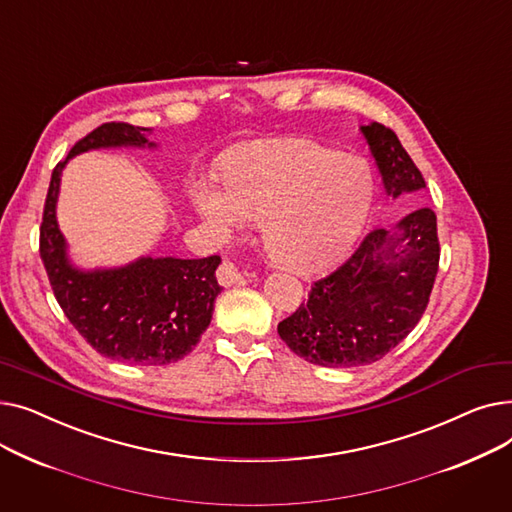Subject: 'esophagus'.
<instances>
[{"label": "esophagus", "mask_w": 512, "mask_h": 512, "mask_svg": "<svg viewBox=\"0 0 512 512\" xmlns=\"http://www.w3.org/2000/svg\"><path fill=\"white\" fill-rule=\"evenodd\" d=\"M215 276H218V282L222 286H232V284H242V282H245V276L238 272V267L232 261H222V265L218 267V272H215Z\"/></svg>", "instance_id": "esophagus-1"}]
</instances>
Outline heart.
<instances>
[{
	"label": "heart",
	"mask_w": 512,
	"mask_h": 512,
	"mask_svg": "<svg viewBox=\"0 0 512 512\" xmlns=\"http://www.w3.org/2000/svg\"><path fill=\"white\" fill-rule=\"evenodd\" d=\"M191 193L215 228L261 220L267 255L290 272L317 274L353 247L371 207L373 180L357 157L286 139L230 155L220 180L199 178Z\"/></svg>",
	"instance_id": "obj_1"
}]
</instances>
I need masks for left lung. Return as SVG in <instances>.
Listing matches in <instances>:
<instances>
[{
    "mask_svg": "<svg viewBox=\"0 0 512 512\" xmlns=\"http://www.w3.org/2000/svg\"><path fill=\"white\" fill-rule=\"evenodd\" d=\"M388 195L425 188L394 130L361 126ZM440 265L436 213L423 207L394 230H371L332 274L313 282L307 303L278 324L280 338L309 363L357 367L380 361L419 324Z\"/></svg>",
    "mask_w": 512,
    "mask_h": 512,
    "instance_id": "1",
    "label": "left lung"
}]
</instances>
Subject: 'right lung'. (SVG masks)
Wrapping results in <instances>:
<instances>
[{
  "instance_id": "add662e5",
  "label": "right lung",
  "mask_w": 512,
  "mask_h": 512,
  "mask_svg": "<svg viewBox=\"0 0 512 512\" xmlns=\"http://www.w3.org/2000/svg\"><path fill=\"white\" fill-rule=\"evenodd\" d=\"M145 130L126 122H105L53 168L39 228V253L64 315L99 355L130 365H170L191 353L209 326L215 297L222 290L215 280L220 255L143 257L122 270L85 274L68 263L56 222L66 161L97 147L147 145Z\"/></svg>"
}]
</instances>
